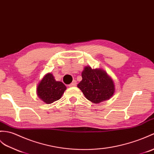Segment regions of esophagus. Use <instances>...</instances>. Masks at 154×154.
<instances>
[{"label": "esophagus", "instance_id": "esophagus-1", "mask_svg": "<svg viewBox=\"0 0 154 154\" xmlns=\"http://www.w3.org/2000/svg\"><path fill=\"white\" fill-rule=\"evenodd\" d=\"M77 85V82H76V81H73L72 83H71L69 85V87H75V86Z\"/></svg>", "mask_w": 154, "mask_h": 154}]
</instances>
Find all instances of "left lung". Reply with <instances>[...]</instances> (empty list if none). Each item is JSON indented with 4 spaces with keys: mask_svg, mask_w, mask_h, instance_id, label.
Segmentation results:
<instances>
[{
    "mask_svg": "<svg viewBox=\"0 0 154 154\" xmlns=\"http://www.w3.org/2000/svg\"><path fill=\"white\" fill-rule=\"evenodd\" d=\"M81 75L83 79L77 85V87L88 100L97 103L107 100L113 96L115 86L105 71L92 69L87 66L85 67Z\"/></svg>",
    "mask_w": 154,
    "mask_h": 154,
    "instance_id": "8db88e82",
    "label": "left lung"
}]
</instances>
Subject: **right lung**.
Instances as JSON below:
<instances>
[{"instance_id":"add662e5","label":"right lung","mask_w":154,"mask_h":154,"mask_svg":"<svg viewBox=\"0 0 154 154\" xmlns=\"http://www.w3.org/2000/svg\"><path fill=\"white\" fill-rule=\"evenodd\" d=\"M66 87L62 82L56 81L52 73L42 78L37 88V95L46 103H51L62 97Z\"/></svg>"}]
</instances>
